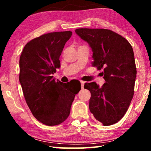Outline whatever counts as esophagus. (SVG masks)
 Returning a JSON list of instances; mask_svg holds the SVG:
<instances>
[{
    "instance_id": "obj_1",
    "label": "esophagus",
    "mask_w": 151,
    "mask_h": 151,
    "mask_svg": "<svg viewBox=\"0 0 151 151\" xmlns=\"http://www.w3.org/2000/svg\"><path fill=\"white\" fill-rule=\"evenodd\" d=\"M81 88H84V85H85V82L81 81Z\"/></svg>"
}]
</instances>
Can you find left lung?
Instances as JSON below:
<instances>
[{
    "label": "left lung",
    "instance_id": "1",
    "mask_svg": "<svg viewBox=\"0 0 151 151\" xmlns=\"http://www.w3.org/2000/svg\"><path fill=\"white\" fill-rule=\"evenodd\" d=\"M75 32L87 42L93 51V66L102 72L106 83L85 84L91 92L89 109L104 126L119 121L134 94L137 68L132 46L127 39L111 30L77 29Z\"/></svg>",
    "mask_w": 151,
    "mask_h": 151
}]
</instances>
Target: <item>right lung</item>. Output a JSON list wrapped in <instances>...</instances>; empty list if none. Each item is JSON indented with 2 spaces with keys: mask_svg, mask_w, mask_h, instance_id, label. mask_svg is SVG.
<instances>
[{
  "mask_svg": "<svg viewBox=\"0 0 151 151\" xmlns=\"http://www.w3.org/2000/svg\"><path fill=\"white\" fill-rule=\"evenodd\" d=\"M71 31L55 32L35 38L20 57L19 81L27 105L38 121L48 126L62 123L69 116L75 94L81 89L52 76L60 68V56Z\"/></svg>",
  "mask_w": 151,
  "mask_h": 151,
  "instance_id": "1",
  "label": "right lung"
}]
</instances>
